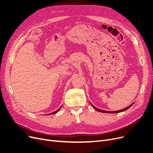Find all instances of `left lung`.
Here are the masks:
<instances>
[{
    "label": "left lung",
    "mask_w": 153,
    "mask_h": 153,
    "mask_svg": "<svg viewBox=\"0 0 153 153\" xmlns=\"http://www.w3.org/2000/svg\"><path fill=\"white\" fill-rule=\"evenodd\" d=\"M90 103L91 104V105L93 106V108L95 110H97V111H100V112H101V113H120V112H122V111H126V110H127L128 109H129L131 106L134 104V103H132V104H131L129 106H128V107H126V108H124V109H123V110H118V111H105V110H100V109H98V108H97V107L94 106V105H93L90 102Z\"/></svg>",
    "instance_id": "8db88e82"
}]
</instances>
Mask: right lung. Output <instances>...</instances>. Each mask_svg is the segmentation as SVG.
Segmentation results:
<instances>
[{"instance_id":"add662e5","label":"right lung","mask_w":153,"mask_h":153,"mask_svg":"<svg viewBox=\"0 0 153 153\" xmlns=\"http://www.w3.org/2000/svg\"><path fill=\"white\" fill-rule=\"evenodd\" d=\"M62 105L60 106V108H59V109H58V110H56L55 111H54V112H53V113H49V114H45V115H50V114H55V113H57L58 111H59V110H60V109L62 108Z\"/></svg>"}]
</instances>
